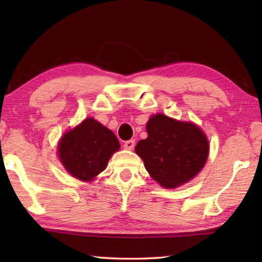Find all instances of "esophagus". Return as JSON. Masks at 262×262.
<instances>
[{"instance_id":"34e87169","label":"esophagus","mask_w":262,"mask_h":262,"mask_svg":"<svg viewBox=\"0 0 262 262\" xmlns=\"http://www.w3.org/2000/svg\"><path fill=\"white\" fill-rule=\"evenodd\" d=\"M135 146V141L134 140H129V141H126L124 144V147L126 149H133Z\"/></svg>"}]
</instances>
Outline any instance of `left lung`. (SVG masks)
I'll list each match as a JSON object with an SVG mask.
<instances>
[{
  "mask_svg": "<svg viewBox=\"0 0 262 262\" xmlns=\"http://www.w3.org/2000/svg\"><path fill=\"white\" fill-rule=\"evenodd\" d=\"M146 130L147 138L137 143L135 152L142 158L149 176L161 186L177 188L202 171L209 145L197 125L157 114L148 119Z\"/></svg>",
  "mask_w": 262,
  "mask_h": 262,
  "instance_id": "obj_1",
  "label": "left lung"
}]
</instances>
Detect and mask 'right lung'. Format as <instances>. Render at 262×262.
<instances>
[{"instance_id":"1","label":"right lung","mask_w":262,"mask_h":262,"mask_svg":"<svg viewBox=\"0 0 262 262\" xmlns=\"http://www.w3.org/2000/svg\"><path fill=\"white\" fill-rule=\"evenodd\" d=\"M119 148L113 132L93 118H86L60 138L58 157L71 176L92 181L107 168L111 155Z\"/></svg>"}]
</instances>
